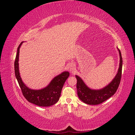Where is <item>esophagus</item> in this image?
<instances>
[{
  "label": "esophagus",
  "mask_w": 135,
  "mask_h": 135,
  "mask_svg": "<svg viewBox=\"0 0 135 135\" xmlns=\"http://www.w3.org/2000/svg\"><path fill=\"white\" fill-rule=\"evenodd\" d=\"M75 70V68L74 65H73V64L71 65L70 66V71L73 73V72Z\"/></svg>",
  "instance_id": "34e87169"
}]
</instances>
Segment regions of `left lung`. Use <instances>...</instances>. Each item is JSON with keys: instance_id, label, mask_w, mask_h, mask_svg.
<instances>
[{"instance_id": "1", "label": "left lung", "mask_w": 135, "mask_h": 135, "mask_svg": "<svg viewBox=\"0 0 135 135\" xmlns=\"http://www.w3.org/2000/svg\"><path fill=\"white\" fill-rule=\"evenodd\" d=\"M118 49L119 54V65L117 74L112 81L104 88L99 89H93L89 88L85 84L81 78L75 75L77 79L76 89L77 93L79 99L85 104L88 105H98L108 100L112 97L117 91L119 87L122 76V57L121 53Z\"/></svg>"}]
</instances>
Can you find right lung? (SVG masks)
I'll return each instance as SVG.
<instances>
[{
  "mask_svg": "<svg viewBox=\"0 0 135 135\" xmlns=\"http://www.w3.org/2000/svg\"><path fill=\"white\" fill-rule=\"evenodd\" d=\"M23 42H22L17 48V52L15 61V76L22 91L23 96L32 104L39 107H50L55 104L59 100L61 93L65 81L68 78L70 73L65 71L55 76L49 84L42 89H32L29 88L23 82L19 71L20 48Z\"/></svg>",
  "mask_w": 135,
  "mask_h": 135,
  "instance_id": "right-lung-1",
  "label": "right lung"
}]
</instances>
